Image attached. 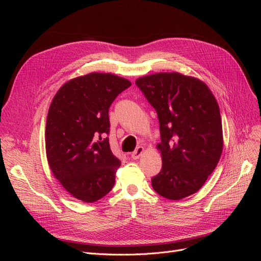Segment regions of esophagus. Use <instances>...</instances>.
<instances>
[{
	"label": "esophagus",
	"mask_w": 261,
	"mask_h": 261,
	"mask_svg": "<svg viewBox=\"0 0 261 261\" xmlns=\"http://www.w3.org/2000/svg\"><path fill=\"white\" fill-rule=\"evenodd\" d=\"M144 151H145V149H144V147H142V146H139L138 148H136L134 151L131 153V158L133 159V160H136V159H139L143 153H144Z\"/></svg>",
	"instance_id": "obj_1"
}]
</instances>
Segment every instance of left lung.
I'll return each mask as SVG.
<instances>
[{
	"mask_svg": "<svg viewBox=\"0 0 261 261\" xmlns=\"http://www.w3.org/2000/svg\"><path fill=\"white\" fill-rule=\"evenodd\" d=\"M136 86L158 113L162 169L152 177L156 193L169 200L193 195L220 160L223 134L220 109L208 87L180 73L138 78Z\"/></svg>",
	"mask_w": 261,
	"mask_h": 261,
	"instance_id": "1",
	"label": "left lung"
}]
</instances>
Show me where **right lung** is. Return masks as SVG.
Returning a JSON list of instances; mask_svg holds the SVG:
<instances>
[{
	"label": "right lung",
	"mask_w": 261,
	"mask_h": 261,
	"mask_svg": "<svg viewBox=\"0 0 261 261\" xmlns=\"http://www.w3.org/2000/svg\"><path fill=\"white\" fill-rule=\"evenodd\" d=\"M131 86L109 73L74 78L58 90L49 106L45 149L55 177L74 198L93 203L109 194L120 161L112 153L109 108Z\"/></svg>",
	"instance_id": "add662e5"
}]
</instances>
